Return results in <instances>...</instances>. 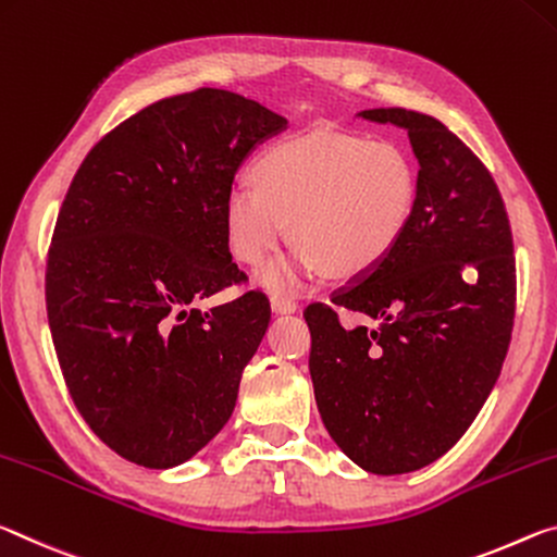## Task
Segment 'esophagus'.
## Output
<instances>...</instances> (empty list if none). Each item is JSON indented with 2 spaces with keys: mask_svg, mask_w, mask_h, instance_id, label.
<instances>
[{
  "mask_svg": "<svg viewBox=\"0 0 557 557\" xmlns=\"http://www.w3.org/2000/svg\"><path fill=\"white\" fill-rule=\"evenodd\" d=\"M271 311L273 313H296L298 311V304L290 296H281V294H273L271 296Z\"/></svg>",
  "mask_w": 557,
  "mask_h": 557,
  "instance_id": "esophagus-1",
  "label": "esophagus"
}]
</instances>
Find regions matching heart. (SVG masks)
Masks as SVG:
<instances>
[{
    "label": "heart",
    "instance_id": "1",
    "mask_svg": "<svg viewBox=\"0 0 557 557\" xmlns=\"http://www.w3.org/2000/svg\"><path fill=\"white\" fill-rule=\"evenodd\" d=\"M249 185L224 197L222 224L232 259L259 267L286 239L294 257L273 261L261 284L290 290L323 271L350 281L375 271L405 239L417 207V168L392 140L355 133L290 135L263 150Z\"/></svg>",
    "mask_w": 557,
    "mask_h": 557
}]
</instances>
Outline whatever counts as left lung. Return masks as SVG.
I'll list each match as a JSON object with an SVG mask.
<instances>
[{"instance_id": "8db88e82", "label": "left lung", "mask_w": 557, "mask_h": 557, "mask_svg": "<svg viewBox=\"0 0 557 557\" xmlns=\"http://www.w3.org/2000/svg\"><path fill=\"white\" fill-rule=\"evenodd\" d=\"M362 117L407 131L414 216L375 271L304 315L325 430L358 467L392 476L440 459L484 407L513 333L516 257L494 177L449 127L407 108ZM341 310L376 325L345 329Z\"/></svg>"}]
</instances>
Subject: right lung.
Masks as SVG:
<instances>
[{
    "label": "right lung",
    "instance_id": "1",
    "mask_svg": "<svg viewBox=\"0 0 557 557\" xmlns=\"http://www.w3.org/2000/svg\"><path fill=\"white\" fill-rule=\"evenodd\" d=\"M286 125L257 100L195 88L115 125L73 175L47 257L51 341L81 417L138 467L187 461L234 412L269 298L193 304L244 278L224 197L246 154Z\"/></svg>",
    "mask_w": 557,
    "mask_h": 557
}]
</instances>
